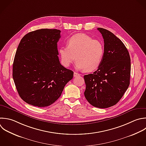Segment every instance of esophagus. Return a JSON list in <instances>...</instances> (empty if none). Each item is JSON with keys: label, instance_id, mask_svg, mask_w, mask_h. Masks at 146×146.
Returning <instances> with one entry per match:
<instances>
[{"label": "esophagus", "instance_id": "34e87169", "mask_svg": "<svg viewBox=\"0 0 146 146\" xmlns=\"http://www.w3.org/2000/svg\"><path fill=\"white\" fill-rule=\"evenodd\" d=\"M80 75L79 74H78V73H77V72H74V77H77V76H80Z\"/></svg>", "mask_w": 146, "mask_h": 146}]
</instances>
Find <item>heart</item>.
<instances>
[{"label": "heart", "mask_w": 146, "mask_h": 146, "mask_svg": "<svg viewBox=\"0 0 146 146\" xmlns=\"http://www.w3.org/2000/svg\"><path fill=\"white\" fill-rule=\"evenodd\" d=\"M59 53L64 66H70L76 59L78 69L92 72L102 62L104 46L99 40L94 39L84 34H77L68 40L67 47L60 48Z\"/></svg>", "instance_id": "obj_1"}]
</instances>
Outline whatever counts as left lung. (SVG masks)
<instances>
[{
	"mask_svg": "<svg viewBox=\"0 0 146 146\" xmlns=\"http://www.w3.org/2000/svg\"><path fill=\"white\" fill-rule=\"evenodd\" d=\"M104 43L100 66L93 74L84 76V96L93 106L106 108L115 105L129 85L131 59L123 43L107 30L98 28Z\"/></svg>",
	"mask_w": 146,
	"mask_h": 146,
	"instance_id": "8db88e82",
	"label": "left lung"
}]
</instances>
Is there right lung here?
Wrapping results in <instances>:
<instances>
[{"instance_id": "1", "label": "right lung", "mask_w": 146, "mask_h": 146, "mask_svg": "<svg viewBox=\"0 0 146 146\" xmlns=\"http://www.w3.org/2000/svg\"><path fill=\"white\" fill-rule=\"evenodd\" d=\"M60 31L40 29L21 39L14 58L13 77L20 97L27 103L44 107L54 103L74 72L59 62L57 43Z\"/></svg>"}]
</instances>
